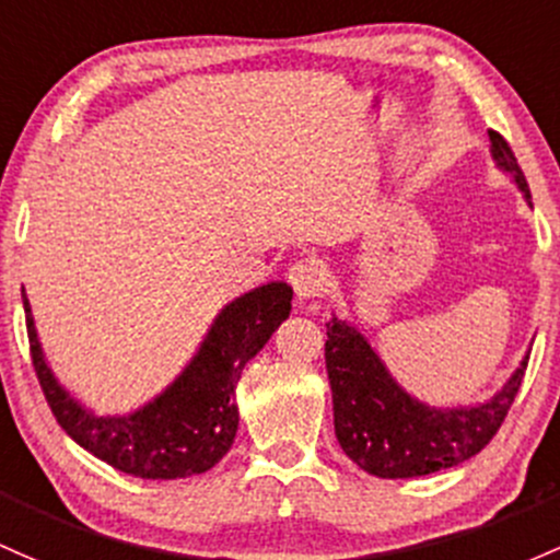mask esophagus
Returning a JSON list of instances; mask_svg holds the SVG:
<instances>
[{
	"instance_id": "obj_1",
	"label": "esophagus",
	"mask_w": 560,
	"mask_h": 560,
	"mask_svg": "<svg viewBox=\"0 0 560 560\" xmlns=\"http://www.w3.org/2000/svg\"><path fill=\"white\" fill-rule=\"evenodd\" d=\"M292 290L300 300H316L325 292V268L316 260H298L287 270Z\"/></svg>"
}]
</instances>
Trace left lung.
Here are the masks:
<instances>
[{
	"label": "left lung",
	"mask_w": 560,
	"mask_h": 560,
	"mask_svg": "<svg viewBox=\"0 0 560 560\" xmlns=\"http://www.w3.org/2000/svg\"><path fill=\"white\" fill-rule=\"evenodd\" d=\"M488 137L497 166L513 176L532 206L526 176L510 144L497 131H488ZM325 362L340 448L364 472L397 480L456 467L486 448L521 388L528 357L491 399L472 408H429L410 397L368 338L338 316L327 322Z\"/></svg>",
	"instance_id": "left-lung-1"
}]
</instances>
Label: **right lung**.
Masks as SVG:
<instances>
[{
    "instance_id": "add662e5",
    "label": "right lung",
    "mask_w": 560,
    "mask_h": 560,
    "mask_svg": "<svg viewBox=\"0 0 560 560\" xmlns=\"http://www.w3.org/2000/svg\"><path fill=\"white\" fill-rule=\"evenodd\" d=\"M23 311L34 373L63 432L120 472L174 480L206 472L231 451L238 429L235 384L246 362L290 316L292 287L270 281L228 303L174 384L128 416H96L82 408L47 368L26 295Z\"/></svg>"
}]
</instances>
